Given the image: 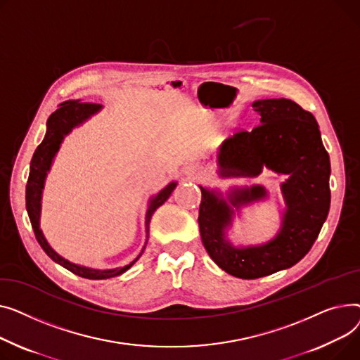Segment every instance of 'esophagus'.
I'll return each instance as SVG.
<instances>
[{"label": "esophagus", "mask_w": 360, "mask_h": 360, "mask_svg": "<svg viewBox=\"0 0 360 360\" xmlns=\"http://www.w3.org/2000/svg\"><path fill=\"white\" fill-rule=\"evenodd\" d=\"M186 174H187V176H190V177H193V179H198V177H200V176H202V172L199 170V168H192V170L186 172Z\"/></svg>", "instance_id": "34e87169"}]
</instances>
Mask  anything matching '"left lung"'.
Instances as JSON below:
<instances>
[{
	"instance_id": "obj_1",
	"label": "left lung",
	"mask_w": 360,
	"mask_h": 360,
	"mask_svg": "<svg viewBox=\"0 0 360 360\" xmlns=\"http://www.w3.org/2000/svg\"><path fill=\"white\" fill-rule=\"evenodd\" d=\"M260 124L224 141L218 164L222 177H257L263 167L288 174L282 183L286 209L278 236L266 244L237 248L225 240V228L237 210L264 199L263 186L234 188L229 205L221 195L200 186L199 228L202 243L222 270L240 279H257L297 264L311 250L330 209V157L319 123L288 98L252 103Z\"/></svg>"
}]
</instances>
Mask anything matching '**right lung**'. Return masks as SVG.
Listing matches in <instances>:
<instances>
[{
	"instance_id": "obj_1",
	"label": "right lung",
	"mask_w": 360,
	"mask_h": 360,
	"mask_svg": "<svg viewBox=\"0 0 360 360\" xmlns=\"http://www.w3.org/2000/svg\"><path fill=\"white\" fill-rule=\"evenodd\" d=\"M101 109L100 104L96 103H81L79 100H68L59 104V109L55 110L49 119H48V129L46 135L41 141V143L36 148V151L33 154L32 162H30V173H29V180L26 184V209L27 214L32 222V228L34 231V236L40 247L44 248L46 255L62 267L68 269L74 274H78L81 278L86 279H93V281H101V279H109L119 276V274L124 273L128 269L132 267V264L141 257V255L129 264H126L123 267H116V269H109V270H97V269H90L86 266H78L74 264L63 257H60L58 252L48 244L44 232L40 229V200H41V192H44V186H45V179L49 172V168L52 165V161L59 150L60 142L68 135L75 126H79L82 122H86L89 117H91L94 113H97ZM177 186V181H172L170 184H167L161 192H158L151 200L150 205H148L146 209V215H145V229H146V240H148V231H150V221L153 214L160 207L170 195L173 193L174 187Z\"/></svg>"
}]
</instances>
